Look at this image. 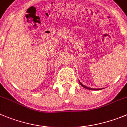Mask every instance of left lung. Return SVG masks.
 Returning <instances> with one entry per match:
<instances>
[{"label": "left lung", "instance_id": "8db88e82", "mask_svg": "<svg viewBox=\"0 0 127 127\" xmlns=\"http://www.w3.org/2000/svg\"><path fill=\"white\" fill-rule=\"evenodd\" d=\"M80 85H81V86H83V87L85 88H86V89H88V90H100V89H94V88H92L87 87V86H85V85H83V84L81 83L80 82Z\"/></svg>", "mask_w": 127, "mask_h": 127}]
</instances>
